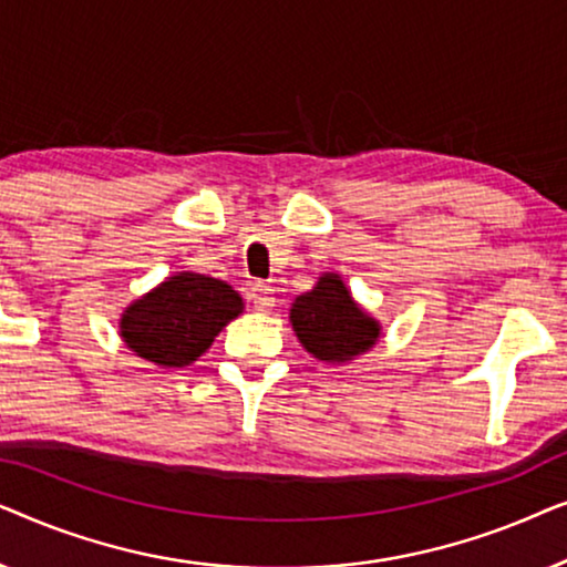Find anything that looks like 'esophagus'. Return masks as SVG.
Returning <instances> with one entry per match:
<instances>
[{
	"label": "esophagus",
	"mask_w": 567,
	"mask_h": 567,
	"mask_svg": "<svg viewBox=\"0 0 567 567\" xmlns=\"http://www.w3.org/2000/svg\"><path fill=\"white\" fill-rule=\"evenodd\" d=\"M250 299H252L255 309H260V312H268L270 307H276V293L266 284H252L250 286Z\"/></svg>",
	"instance_id": "1"
}]
</instances>
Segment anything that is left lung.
<instances>
[{
	"mask_svg": "<svg viewBox=\"0 0 567 567\" xmlns=\"http://www.w3.org/2000/svg\"><path fill=\"white\" fill-rule=\"evenodd\" d=\"M297 338L315 359L351 361L369 351L379 338V324L355 307L346 284L336 274L322 276L312 291L301 293L291 307Z\"/></svg>",
	"mask_w": 567,
	"mask_h": 567,
	"instance_id": "1",
	"label": "left lung"
}]
</instances>
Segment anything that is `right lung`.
Returning <instances> with one entry per match:
<instances>
[{"mask_svg":"<svg viewBox=\"0 0 567 567\" xmlns=\"http://www.w3.org/2000/svg\"><path fill=\"white\" fill-rule=\"evenodd\" d=\"M239 312L243 299L229 284L200 274H177L126 309L121 336L142 359L181 369L204 355Z\"/></svg>","mask_w":567,"mask_h":567,"instance_id":"obj_1","label":"right lung"}]
</instances>
